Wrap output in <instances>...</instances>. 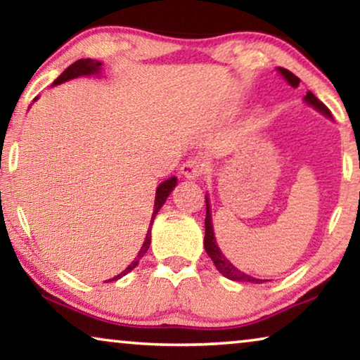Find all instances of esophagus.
Segmentation results:
<instances>
[{
    "instance_id": "34e87169",
    "label": "esophagus",
    "mask_w": 360,
    "mask_h": 360,
    "mask_svg": "<svg viewBox=\"0 0 360 360\" xmlns=\"http://www.w3.org/2000/svg\"><path fill=\"white\" fill-rule=\"evenodd\" d=\"M205 172V162L201 159H188L184 165L180 167V174L186 176V179H198Z\"/></svg>"
}]
</instances>
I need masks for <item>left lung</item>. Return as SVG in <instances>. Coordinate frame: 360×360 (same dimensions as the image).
I'll return each mask as SVG.
<instances>
[{
  "label": "left lung",
  "mask_w": 360,
  "mask_h": 360,
  "mask_svg": "<svg viewBox=\"0 0 360 360\" xmlns=\"http://www.w3.org/2000/svg\"><path fill=\"white\" fill-rule=\"evenodd\" d=\"M278 72L282 73V77L292 86L297 88L300 85V78L297 75H293V73L290 72V70H287V68H278ZM304 101H307L308 105H311L314 110H318L319 112H323L324 116L331 117V111H329L328 108H326V105L319 101L318 98L314 96L311 91L307 93V96H304ZM205 250H206V254H208L210 257H211V260H213V264L216 265V269H218L219 272L223 274L226 278L236 280V282L262 283V280L250 277V275L240 272L239 269H236L234 265L231 264L229 260L224 257V254L219 250L218 244H216V239H214L213 224H211V211H210V201H208V198H206V218H205Z\"/></svg>",
  "instance_id": "left-lung-1"
}]
</instances>
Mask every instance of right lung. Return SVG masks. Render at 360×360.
<instances>
[{
    "instance_id": "1",
    "label": "right lung",
    "mask_w": 360,
    "mask_h": 360,
    "mask_svg": "<svg viewBox=\"0 0 360 360\" xmlns=\"http://www.w3.org/2000/svg\"><path fill=\"white\" fill-rule=\"evenodd\" d=\"M101 65H103L101 62L93 60V58H80V60H77L75 63H72L70 67L65 68V72H63L62 75L58 77L56 82H53V85H60V83H63V82L72 80V78H77V77H83V75H98V73H100V70H101ZM36 100H37V98H36ZM175 185H176V176H172V179L162 181V184L157 186L154 211H152V219H150V228H152V223H154L155 214L159 213V210L162 208V205L165 203L167 196L172 193V190L175 188ZM150 228H149V231H147L146 240H144V244H142V248L139 250V254H137V257L132 260L131 265H127L126 270H122L120 275H116V277L111 278V280H106V282H112V280H117V278L124 277L126 274H129L132 269L137 267L139 260L144 257V254L147 252V249H149V245H150Z\"/></svg>"
}]
</instances>
